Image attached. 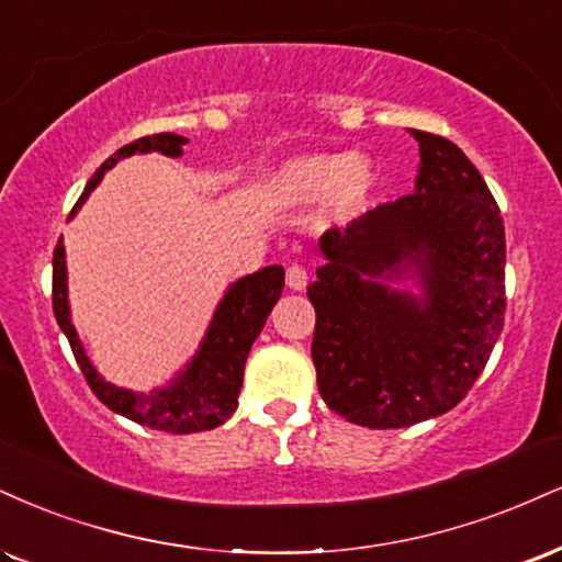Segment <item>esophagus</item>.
Here are the masks:
<instances>
[{
  "label": "esophagus",
  "instance_id": "34e87169",
  "mask_svg": "<svg viewBox=\"0 0 562 562\" xmlns=\"http://www.w3.org/2000/svg\"><path fill=\"white\" fill-rule=\"evenodd\" d=\"M285 282L290 290H306L308 285V272L303 267H290L285 274Z\"/></svg>",
  "mask_w": 562,
  "mask_h": 562
}]
</instances>
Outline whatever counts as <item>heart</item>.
Listing matches in <instances>:
<instances>
[{
  "instance_id": "heart-1",
  "label": "heart",
  "mask_w": 562,
  "mask_h": 562,
  "mask_svg": "<svg viewBox=\"0 0 562 562\" xmlns=\"http://www.w3.org/2000/svg\"><path fill=\"white\" fill-rule=\"evenodd\" d=\"M376 170L367 157L342 151L303 154L288 159L263 182V199L282 209H301L319 201V225H348L369 204Z\"/></svg>"
}]
</instances>
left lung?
<instances>
[{"label": "left lung", "mask_w": 562, "mask_h": 562, "mask_svg": "<svg viewBox=\"0 0 562 562\" xmlns=\"http://www.w3.org/2000/svg\"><path fill=\"white\" fill-rule=\"evenodd\" d=\"M408 133L422 157L414 193L324 233L308 285L324 403L369 429L456 408L505 322V227L490 188L452 140Z\"/></svg>", "instance_id": "8db88e82"}]
</instances>
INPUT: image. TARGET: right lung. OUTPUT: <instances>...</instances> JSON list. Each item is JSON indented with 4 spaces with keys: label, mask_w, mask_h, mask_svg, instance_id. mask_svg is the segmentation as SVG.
Masks as SVG:
<instances>
[{
    "label": "right lung",
    "mask_w": 562,
    "mask_h": 562,
    "mask_svg": "<svg viewBox=\"0 0 562 562\" xmlns=\"http://www.w3.org/2000/svg\"><path fill=\"white\" fill-rule=\"evenodd\" d=\"M188 138L175 133H157L133 140L112 154L104 165L88 180L83 195L78 199L70 220L83 206V201L99 186L106 170H112L120 159L133 154H165V157H182V146ZM282 285H285V269L280 263L263 267L259 272L240 277L225 290L222 301L209 322L204 340L191 361L182 367L170 382L148 392L117 387L99 374L88 358L83 342L72 327L70 301H67V261L63 240L54 248V277H52V303L59 329L70 340L72 353L86 382L91 384L93 395L99 397L114 414L131 418L140 427L170 431V435H191V431H206L225 424L238 408V395L243 387V369L251 353L254 340L267 324L274 303L280 301Z\"/></svg>",
    "instance_id": "add662e5"
}]
</instances>
